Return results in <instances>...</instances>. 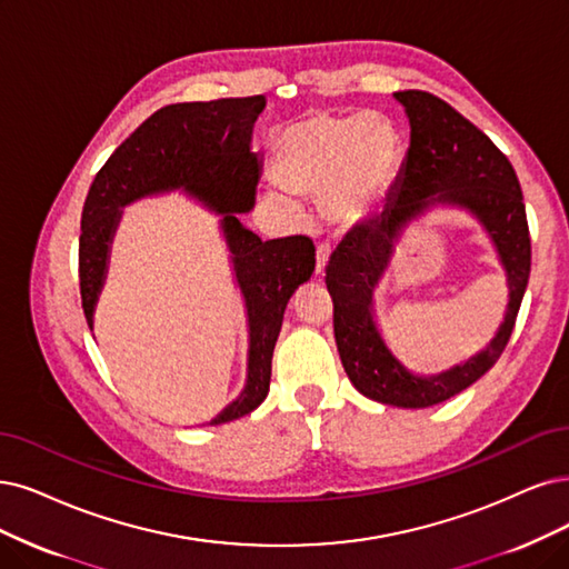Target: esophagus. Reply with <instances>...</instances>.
I'll use <instances>...</instances> for the list:
<instances>
[{
    "label": "esophagus",
    "mask_w": 569,
    "mask_h": 569,
    "mask_svg": "<svg viewBox=\"0 0 569 569\" xmlns=\"http://www.w3.org/2000/svg\"><path fill=\"white\" fill-rule=\"evenodd\" d=\"M330 252H332L330 243H319L317 246V277H321V273H323V269L328 264V258H330Z\"/></svg>",
    "instance_id": "esophagus-1"
}]
</instances>
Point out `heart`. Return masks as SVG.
<instances>
[{"label": "heart", "mask_w": 569, "mask_h": 569, "mask_svg": "<svg viewBox=\"0 0 569 569\" xmlns=\"http://www.w3.org/2000/svg\"><path fill=\"white\" fill-rule=\"evenodd\" d=\"M401 144L380 114L309 117L277 142V173L298 194L326 197L332 218L356 222L391 187ZM290 203L286 194L279 197Z\"/></svg>", "instance_id": "obj_1"}]
</instances>
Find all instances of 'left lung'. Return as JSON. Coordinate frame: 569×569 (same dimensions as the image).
I'll use <instances>...</instances> for the list:
<instances>
[{"instance_id": "8db88e82", "label": "left lung", "mask_w": 569, "mask_h": 569, "mask_svg": "<svg viewBox=\"0 0 569 569\" xmlns=\"http://www.w3.org/2000/svg\"><path fill=\"white\" fill-rule=\"evenodd\" d=\"M410 121V147L382 216L342 239L326 267L332 328L351 385L377 403L429 408L480 380L507 349L528 288L532 248L520 182L507 154L446 100L398 91ZM436 202L465 207L493 239L510 281V307L493 342L467 365L440 376H412L386 347L371 313L379 282L402 231Z\"/></svg>"}]
</instances>
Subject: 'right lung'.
I'll return each mask as SVG.
<instances>
[{"mask_svg": "<svg viewBox=\"0 0 569 569\" xmlns=\"http://www.w3.org/2000/svg\"><path fill=\"white\" fill-rule=\"evenodd\" d=\"M264 104V96L166 104L104 161L81 210L79 290L91 330L123 206L182 189L222 213V234L246 300L250 347L243 391L210 425L231 422L264 401L286 305L317 264L309 237L262 241L239 220L256 203L262 163L250 150V136Z\"/></svg>", "mask_w": 569, "mask_h": 569, "instance_id": "add662e5", "label": "right lung"}]
</instances>
